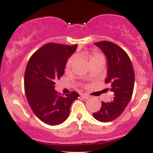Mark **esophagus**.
<instances>
[{"mask_svg": "<svg viewBox=\"0 0 153 153\" xmlns=\"http://www.w3.org/2000/svg\"><path fill=\"white\" fill-rule=\"evenodd\" d=\"M81 97L83 98V99H84V100L88 99V98H89V95H87V94H81Z\"/></svg>", "mask_w": 153, "mask_h": 153, "instance_id": "1", "label": "esophagus"}]
</instances>
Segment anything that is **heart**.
I'll return each instance as SVG.
<instances>
[{"label":"heart","mask_w":153,"mask_h":153,"mask_svg":"<svg viewBox=\"0 0 153 153\" xmlns=\"http://www.w3.org/2000/svg\"><path fill=\"white\" fill-rule=\"evenodd\" d=\"M76 56L78 57V58H86V60L89 61V64L93 62V61H96V60H100V59L104 60V56L97 52H89V51H81V52H79L78 53H77ZM74 61H75V58H70L69 60H68L67 64H66V69H67V70L70 69V67H72Z\"/></svg>","instance_id":"heart-1"}]
</instances>
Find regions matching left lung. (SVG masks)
I'll return each instance as SVG.
<instances>
[{"label": "left lung", "instance_id": "8db88e82", "mask_svg": "<svg viewBox=\"0 0 153 153\" xmlns=\"http://www.w3.org/2000/svg\"><path fill=\"white\" fill-rule=\"evenodd\" d=\"M95 45L102 50L108 62L106 84L113 92L110 102H102L99 111L92 114L101 122H109L121 115L132 98L135 72L129 56L122 48L110 41H100ZM108 90V89H107Z\"/></svg>", "mask_w": 153, "mask_h": 153}]
</instances>
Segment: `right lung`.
<instances>
[{
	"label": "right lung",
	"mask_w": 153,
	"mask_h": 153,
	"mask_svg": "<svg viewBox=\"0 0 153 153\" xmlns=\"http://www.w3.org/2000/svg\"><path fill=\"white\" fill-rule=\"evenodd\" d=\"M77 47L49 43L38 49L28 61L24 75L26 97L34 114L47 124L65 121L72 102L79 97L76 92L61 97L55 90V81L64 75L68 58Z\"/></svg>",
	"instance_id": "add662e5"
}]
</instances>
